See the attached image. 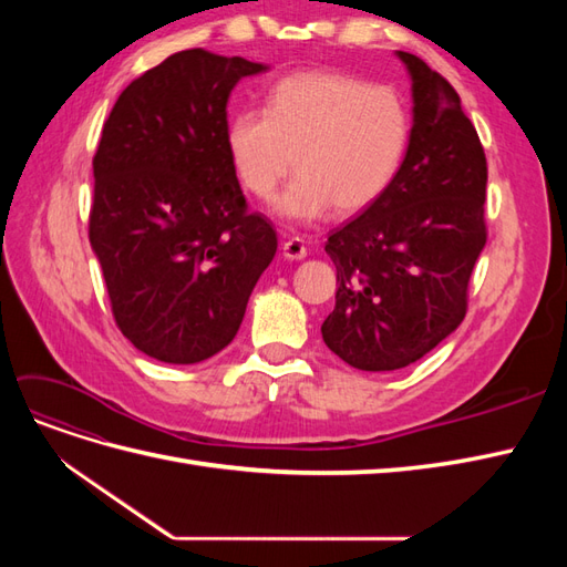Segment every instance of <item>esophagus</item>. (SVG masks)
I'll list each match as a JSON object with an SVG mask.
<instances>
[{
  "label": "esophagus",
  "mask_w": 567,
  "mask_h": 567,
  "mask_svg": "<svg viewBox=\"0 0 567 567\" xmlns=\"http://www.w3.org/2000/svg\"><path fill=\"white\" fill-rule=\"evenodd\" d=\"M284 257L286 260H302V257H307V246L302 238H288L284 244Z\"/></svg>",
  "instance_id": "34e87169"
}]
</instances>
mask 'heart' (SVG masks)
I'll return each mask as SVG.
<instances>
[{
  "mask_svg": "<svg viewBox=\"0 0 567 567\" xmlns=\"http://www.w3.org/2000/svg\"><path fill=\"white\" fill-rule=\"evenodd\" d=\"M411 117L402 96L333 71L281 78L265 111H238L227 125L236 177L271 198L293 165L298 177L274 203L288 221H315L333 205L352 215L379 200L404 163Z\"/></svg>",
  "mask_w": 567,
  "mask_h": 567,
  "instance_id": "obj_1",
  "label": "heart"
}]
</instances>
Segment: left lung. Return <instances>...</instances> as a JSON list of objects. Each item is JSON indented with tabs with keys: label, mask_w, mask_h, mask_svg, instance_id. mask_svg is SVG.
<instances>
[{
	"label": "left lung",
	"mask_w": 567,
	"mask_h": 567,
	"mask_svg": "<svg viewBox=\"0 0 567 567\" xmlns=\"http://www.w3.org/2000/svg\"><path fill=\"white\" fill-rule=\"evenodd\" d=\"M411 75L414 127L398 177L336 229V310L323 342L362 371H394L431 352L466 317L468 281L487 244V161L452 84L398 51Z\"/></svg>",
	"instance_id": "8db88e82"
}]
</instances>
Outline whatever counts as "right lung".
I'll use <instances>...</instances> for the list:
<instances>
[{
    "instance_id": "add662e5",
    "label": "right lung",
    "mask_w": 567,
    "mask_h": 567,
    "mask_svg": "<svg viewBox=\"0 0 567 567\" xmlns=\"http://www.w3.org/2000/svg\"><path fill=\"white\" fill-rule=\"evenodd\" d=\"M267 71L186 49L132 80L94 153L90 244L117 329L167 364L225 350L277 231L250 213L227 151L236 82Z\"/></svg>"
}]
</instances>
